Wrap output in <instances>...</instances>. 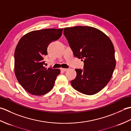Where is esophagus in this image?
Listing matches in <instances>:
<instances>
[{
  "label": "esophagus",
  "instance_id": "34e87169",
  "mask_svg": "<svg viewBox=\"0 0 131 131\" xmlns=\"http://www.w3.org/2000/svg\"><path fill=\"white\" fill-rule=\"evenodd\" d=\"M68 70V69H65V68H61V70L63 71V72H65V71H67Z\"/></svg>",
  "mask_w": 131,
  "mask_h": 131
}]
</instances>
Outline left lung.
<instances>
[{
  "instance_id": "8db88e82",
  "label": "left lung",
  "mask_w": 131,
  "mask_h": 131,
  "mask_svg": "<svg viewBox=\"0 0 131 131\" xmlns=\"http://www.w3.org/2000/svg\"><path fill=\"white\" fill-rule=\"evenodd\" d=\"M63 34L74 56L82 59L83 69H76L73 87L87 94L98 93L112 77L115 68V50L112 41L100 30L91 26L66 27Z\"/></svg>"
}]
</instances>
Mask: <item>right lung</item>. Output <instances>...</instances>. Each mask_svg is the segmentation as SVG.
<instances>
[{"instance_id":"add662e5","label":"right lung","mask_w":131,"mask_h":131,"mask_svg":"<svg viewBox=\"0 0 131 131\" xmlns=\"http://www.w3.org/2000/svg\"><path fill=\"white\" fill-rule=\"evenodd\" d=\"M63 29L35 30L21 38L15 52V73L19 84L27 92L43 95L51 91L54 84L60 69L44 66V57L52 41L62 35Z\"/></svg>"}]
</instances>
